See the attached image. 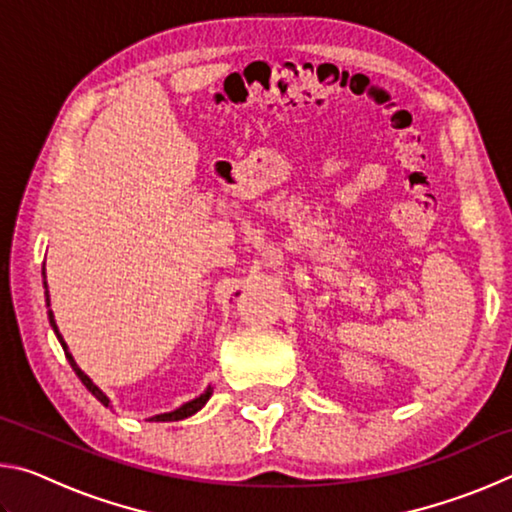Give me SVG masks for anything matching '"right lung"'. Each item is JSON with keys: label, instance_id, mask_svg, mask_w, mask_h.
I'll return each instance as SVG.
<instances>
[{"label": "right lung", "instance_id": "right-lung-1", "mask_svg": "<svg viewBox=\"0 0 512 512\" xmlns=\"http://www.w3.org/2000/svg\"><path fill=\"white\" fill-rule=\"evenodd\" d=\"M42 277H45V300H47V307H49V289H47V275H45V268H42ZM47 316H49V325L54 327V334H56V339H58V343L63 345V350H65V357H67V361H69V366H72V370L76 372V377H79L81 381H83V386L88 388V391L97 397V400L103 404V406H110V397L101 391V388L94 384V381L85 375V372L79 368V363L74 361V357H72V352H69V348H67V343H65V339H63V334L58 332V325H56V318H54V311H47ZM212 393H214V388L212 386H207L205 391L198 395V397H194V400H189V402H185L183 406H178V409H173V411H169V413H158V415H153V418H149L151 422H173V420H185V418H189V415H194V413H198L203 409V406L207 404V400H210L212 397Z\"/></svg>", "mask_w": 512, "mask_h": 512}]
</instances>
